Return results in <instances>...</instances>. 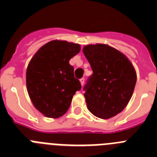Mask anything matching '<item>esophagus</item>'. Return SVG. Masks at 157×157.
I'll list each match as a JSON object with an SVG mask.
<instances>
[{"mask_svg":"<svg viewBox=\"0 0 157 157\" xmlns=\"http://www.w3.org/2000/svg\"><path fill=\"white\" fill-rule=\"evenodd\" d=\"M84 80H85V79H84V78H82L81 79L79 80V81H80V83H81V85H82V86L83 84H84Z\"/></svg>","mask_w":157,"mask_h":157,"instance_id":"obj_1","label":"esophagus"}]
</instances>
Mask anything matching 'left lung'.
<instances>
[{"mask_svg":"<svg viewBox=\"0 0 157 157\" xmlns=\"http://www.w3.org/2000/svg\"><path fill=\"white\" fill-rule=\"evenodd\" d=\"M82 52L93 75L84 87L89 111L108 120L121 112L134 93L137 74L126 55L105 44L87 45Z\"/></svg>","mask_w":157,"mask_h":157,"instance_id":"8db88e82","label":"left lung"}]
</instances>
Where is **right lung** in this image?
<instances>
[{
    "instance_id": "right-lung-1",
    "label": "right lung",
    "mask_w": 157,
    "mask_h": 157,
    "mask_svg": "<svg viewBox=\"0 0 157 157\" xmlns=\"http://www.w3.org/2000/svg\"><path fill=\"white\" fill-rule=\"evenodd\" d=\"M81 50L79 44L52 40L41 47L27 68V90L32 104L45 117H61L81 89L69 60Z\"/></svg>"
}]
</instances>
